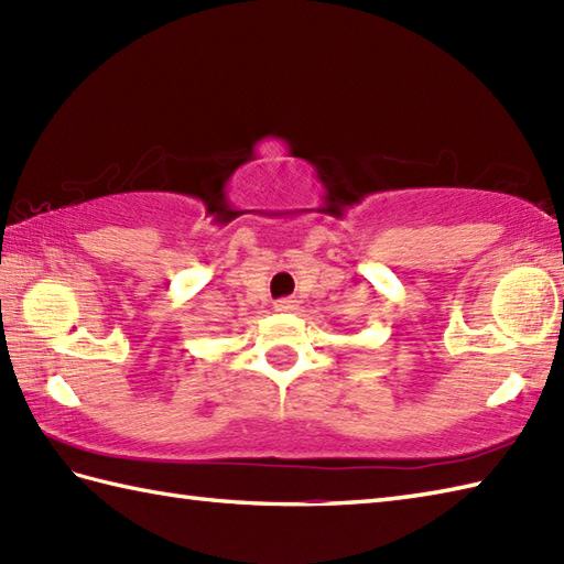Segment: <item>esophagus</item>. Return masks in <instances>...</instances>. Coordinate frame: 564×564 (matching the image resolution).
Returning a JSON list of instances; mask_svg holds the SVG:
<instances>
[{"instance_id":"34e87169","label":"esophagus","mask_w":564,"mask_h":564,"mask_svg":"<svg viewBox=\"0 0 564 564\" xmlns=\"http://www.w3.org/2000/svg\"><path fill=\"white\" fill-rule=\"evenodd\" d=\"M275 313H293V310L297 307V301H293V297H281V301L273 303Z\"/></svg>"}]
</instances>
